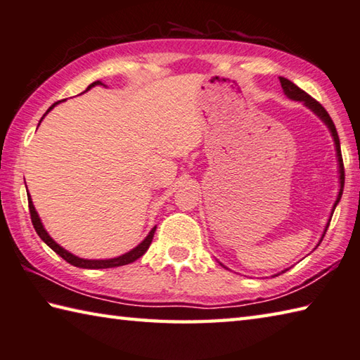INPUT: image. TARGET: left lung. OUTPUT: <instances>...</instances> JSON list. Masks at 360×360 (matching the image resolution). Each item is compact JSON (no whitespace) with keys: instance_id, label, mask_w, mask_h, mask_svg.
<instances>
[{"instance_id":"8db88e82","label":"left lung","mask_w":360,"mask_h":360,"mask_svg":"<svg viewBox=\"0 0 360 360\" xmlns=\"http://www.w3.org/2000/svg\"><path fill=\"white\" fill-rule=\"evenodd\" d=\"M280 83H282L283 93L286 94V97H290L291 101H299V102H304V105H305V107H309V108L311 110V112L315 113V115L319 117V120H321V121L326 124V126L329 127L330 134H332V139H334V143H335L337 160H338V173H340V192H338V197H337V200H335V202H334V207H332V212H330V217H329L328 225H326V228H324V233H323V236H321V239H319V243H321L323 238H324V234H326V231H328V228H329L330 219H332V214H334L335 207H337V205H338V201H340V198H342V193H343V186H345V168H343L342 151H340V140H338V134H337V129H335V124H334V121L330 120L329 113L326 112V110H324V107L321 105V103L316 102L315 99H313L311 96L307 94L305 91H302V89H300L299 86H296V84H294L292 82H290L288 78H283V77H280ZM319 243H318V245H319Z\"/></svg>"}]
</instances>
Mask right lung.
Returning <instances> with one entry per match:
<instances>
[{
	"mask_svg": "<svg viewBox=\"0 0 360 360\" xmlns=\"http://www.w3.org/2000/svg\"><path fill=\"white\" fill-rule=\"evenodd\" d=\"M96 84H103V83H101V82L91 83L89 86H88V89L96 86ZM88 89H86V91H88ZM55 105H58V102H55L53 105H51V107L47 110V113H49L50 110L53 108ZM47 113H45V115H47ZM45 115H44V116H45ZM44 116H42V120H44ZM42 120H41V121H42ZM41 121H39V124H41ZM28 207H30L32 226H34V230H36V233L39 234V238H41V239L44 240V243L51 248V250L60 255V257H61L63 259H66L68 263H70L72 266L83 267V269H108V267H117V266H124V264L134 263L135 259H139L140 257H143V255L146 253L149 245H151V243H153L155 228H158V226H154L153 230L149 231L148 236H146L145 239H143L139 245H136L135 248H132V250H130V252L121 255V257H116V258H112V259H84V258H80V257H75L74 253L68 252L66 248H63L60 244H56L55 240L50 238V234H49L47 231H45V228H44V225H42L41 219H39V214H37V211H36L34 205H32V200H31V197H30V193H28Z\"/></svg>",
	"mask_w": 360,
	"mask_h": 360,
	"instance_id": "1",
	"label": "right lung"
}]
</instances>
